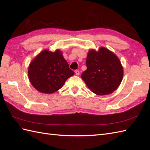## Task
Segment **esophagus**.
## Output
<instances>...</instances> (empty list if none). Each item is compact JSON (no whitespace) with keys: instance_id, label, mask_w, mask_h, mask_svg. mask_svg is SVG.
I'll use <instances>...</instances> for the list:
<instances>
[{"instance_id":"34e87169","label":"esophagus","mask_w":150,"mask_h":150,"mask_svg":"<svg viewBox=\"0 0 150 150\" xmlns=\"http://www.w3.org/2000/svg\"><path fill=\"white\" fill-rule=\"evenodd\" d=\"M75 75H79V74H80V72H79V70H75Z\"/></svg>"}]
</instances>
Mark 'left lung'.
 Instances as JSON below:
<instances>
[{"instance_id": "8db88e82", "label": "left lung", "mask_w": 150, "mask_h": 150, "mask_svg": "<svg viewBox=\"0 0 150 150\" xmlns=\"http://www.w3.org/2000/svg\"><path fill=\"white\" fill-rule=\"evenodd\" d=\"M87 69L81 75L90 90L98 95L112 93L123 79V67L118 57L111 51L101 47L90 50L86 58Z\"/></svg>"}]
</instances>
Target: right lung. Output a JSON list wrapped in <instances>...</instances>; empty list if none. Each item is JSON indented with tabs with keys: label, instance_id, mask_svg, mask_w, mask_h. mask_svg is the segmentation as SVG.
I'll return each mask as SVG.
<instances>
[{
	"label": "right lung",
	"instance_id": "obj_1",
	"mask_svg": "<svg viewBox=\"0 0 150 150\" xmlns=\"http://www.w3.org/2000/svg\"><path fill=\"white\" fill-rule=\"evenodd\" d=\"M28 74L31 84L37 91L51 94L60 90L74 72L69 69L60 50L53 52L44 50L30 63Z\"/></svg>",
	"mask_w": 150,
	"mask_h": 150
}]
</instances>
